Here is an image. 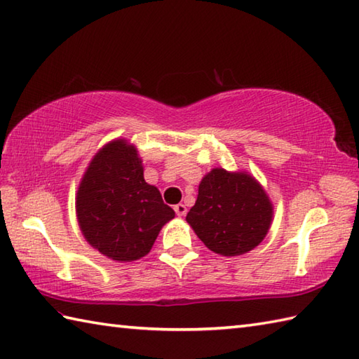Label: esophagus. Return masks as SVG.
Returning <instances> with one entry per match:
<instances>
[{"label": "esophagus", "mask_w": 359, "mask_h": 359, "mask_svg": "<svg viewBox=\"0 0 359 359\" xmlns=\"http://www.w3.org/2000/svg\"><path fill=\"white\" fill-rule=\"evenodd\" d=\"M174 212L177 216H185L187 215V207L184 203H177V205H174Z\"/></svg>", "instance_id": "obj_1"}]
</instances>
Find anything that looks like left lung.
Masks as SVG:
<instances>
[{
	"label": "left lung",
	"instance_id": "left-lung-1",
	"mask_svg": "<svg viewBox=\"0 0 359 359\" xmlns=\"http://www.w3.org/2000/svg\"><path fill=\"white\" fill-rule=\"evenodd\" d=\"M272 215L268 194L250 174L215 168L202 179L187 222L210 250L236 257L264 240Z\"/></svg>",
	"mask_w": 359,
	"mask_h": 359
}]
</instances>
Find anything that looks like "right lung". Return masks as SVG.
<instances>
[{"mask_svg":"<svg viewBox=\"0 0 359 359\" xmlns=\"http://www.w3.org/2000/svg\"><path fill=\"white\" fill-rule=\"evenodd\" d=\"M76 215L91 248L115 262H135L149 254L175 213L146 184L137 147L114 140L90 161L77 189Z\"/></svg>","mask_w":359,"mask_h":359,"instance_id":"1","label":"right lung"}]
</instances>
